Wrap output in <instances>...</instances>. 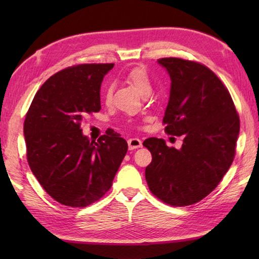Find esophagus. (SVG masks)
<instances>
[{
    "label": "esophagus",
    "mask_w": 259,
    "mask_h": 259,
    "mask_svg": "<svg viewBox=\"0 0 259 259\" xmlns=\"http://www.w3.org/2000/svg\"><path fill=\"white\" fill-rule=\"evenodd\" d=\"M128 147H129V150L138 149V148L142 147V142H141V140L138 139V138L129 139V140H128Z\"/></svg>",
    "instance_id": "1"
}]
</instances>
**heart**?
<instances>
[{"label": "heart", "instance_id": "b5f03b06", "mask_svg": "<svg viewBox=\"0 0 259 259\" xmlns=\"http://www.w3.org/2000/svg\"><path fill=\"white\" fill-rule=\"evenodd\" d=\"M125 80L130 82L137 90L139 91L141 96L150 95L152 90V83L150 75L148 74L147 71L144 68H134L125 74ZM104 101L106 103L111 102L112 99V89L108 87L104 91Z\"/></svg>", "mask_w": 259, "mask_h": 259}]
</instances>
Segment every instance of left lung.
<instances>
[{
  "instance_id": "1",
  "label": "left lung",
  "mask_w": 259,
  "mask_h": 259,
  "mask_svg": "<svg viewBox=\"0 0 259 259\" xmlns=\"http://www.w3.org/2000/svg\"><path fill=\"white\" fill-rule=\"evenodd\" d=\"M171 80L164 131L183 136L180 149L149 138L152 161L146 168L149 189L171 206H189L216 188L232 166L239 117L227 88L206 65L179 58L159 59Z\"/></svg>"
}]
</instances>
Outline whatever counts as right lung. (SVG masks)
Masks as SVG:
<instances>
[{
    "instance_id": "right-lung-1",
    "label": "right lung",
    "mask_w": 259,
    "mask_h": 259,
    "mask_svg": "<svg viewBox=\"0 0 259 259\" xmlns=\"http://www.w3.org/2000/svg\"><path fill=\"white\" fill-rule=\"evenodd\" d=\"M113 63L79 64L50 76L35 93L24 121L26 158L54 200L87 207L111 188L128 150L119 134L90 141L81 122L99 112L100 88Z\"/></svg>"
}]
</instances>
